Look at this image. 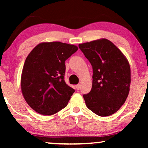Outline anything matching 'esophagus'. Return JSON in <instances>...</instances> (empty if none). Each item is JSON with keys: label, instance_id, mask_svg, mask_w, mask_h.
I'll return each mask as SVG.
<instances>
[{"label": "esophagus", "instance_id": "1", "mask_svg": "<svg viewBox=\"0 0 148 148\" xmlns=\"http://www.w3.org/2000/svg\"><path fill=\"white\" fill-rule=\"evenodd\" d=\"M75 88H76V90H79V89H80V85H79V84L76 85Z\"/></svg>", "mask_w": 148, "mask_h": 148}]
</instances>
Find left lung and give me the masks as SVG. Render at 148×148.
<instances>
[{
  "label": "left lung",
  "mask_w": 148,
  "mask_h": 148,
  "mask_svg": "<svg viewBox=\"0 0 148 148\" xmlns=\"http://www.w3.org/2000/svg\"><path fill=\"white\" fill-rule=\"evenodd\" d=\"M93 69L92 87L84 95L86 106L100 116L117 112L129 95L131 69L128 60L110 40L102 38L79 44Z\"/></svg>",
  "instance_id": "obj_1"
}]
</instances>
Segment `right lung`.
Returning <instances> with one entry per match:
<instances>
[{
    "label": "right lung",
    "instance_id": "right-lung-1",
    "mask_svg": "<svg viewBox=\"0 0 148 148\" xmlns=\"http://www.w3.org/2000/svg\"><path fill=\"white\" fill-rule=\"evenodd\" d=\"M77 46L60 42H42L30 52L22 70L21 89L31 108L52 115L67 105L75 90L66 84L64 62Z\"/></svg>",
    "mask_w": 148,
    "mask_h": 148
}]
</instances>
